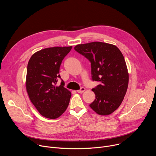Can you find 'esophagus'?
I'll use <instances>...</instances> for the list:
<instances>
[{
  "label": "esophagus",
  "instance_id": "1",
  "mask_svg": "<svg viewBox=\"0 0 156 156\" xmlns=\"http://www.w3.org/2000/svg\"><path fill=\"white\" fill-rule=\"evenodd\" d=\"M84 91H85V88H84V87H82L80 88V90H79L77 91V92H78V93H81L84 92Z\"/></svg>",
  "mask_w": 156,
  "mask_h": 156
}]
</instances>
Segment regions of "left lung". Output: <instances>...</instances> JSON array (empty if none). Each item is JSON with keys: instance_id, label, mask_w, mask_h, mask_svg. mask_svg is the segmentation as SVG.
<instances>
[{"instance_id": "left-lung-1", "label": "left lung", "mask_w": 156, "mask_h": 156, "mask_svg": "<svg viewBox=\"0 0 156 156\" xmlns=\"http://www.w3.org/2000/svg\"><path fill=\"white\" fill-rule=\"evenodd\" d=\"M74 49L91 62L92 80L100 82L92 90L96 99L90 107L101 115L112 114L122 102L128 85L122 53L113 44L102 42L78 44Z\"/></svg>"}]
</instances>
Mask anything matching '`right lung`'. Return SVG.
Listing matches in <instances>:
<instances>
[{
    "label": "right lung",
    "mask_w": 156,
    "mask_h": 156,
    "mask_svg": "<svg viewBox=\"0 0 156 156\" xmlns=\"http://www.w3.org/2000/svg\"><path fill=\"white\" fill-rule=\"evenodd\" d=\"M70 47H54L42 49L30 58L27 66V91L38 112L51 119L59 117L67 108L71 93L62 80L56 86L63 59L71 51Z\"/></svg>",
    "instance_id": "add662e5"
}]
</instances>
